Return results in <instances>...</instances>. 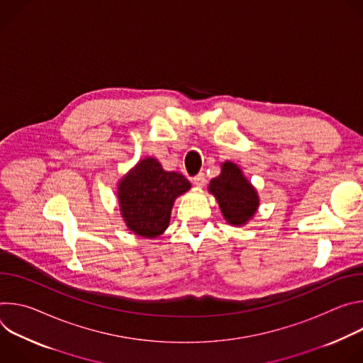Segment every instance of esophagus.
I'll list each match as a JSON object with an SVG mask.
<instances>
[{"label": "esophagus", "mask_w": 363, "mask_h": 363, "mask_svg": "<svg viewBox=\"0 0 363 363\" xmlns=\"http://www.w3.org/2000/svg\"><path fill=\"white\" fill-rule=\"evenodd\" d=\"M192 184L196 188H202L205 185V175L203 174H198L195 178H192Z\"/></svg>", "instance_id": "34e87169"}]
</instances>
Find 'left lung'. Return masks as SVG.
Masks as SVG:
<instances>
[{"label": "left lung", "instance_id": "obj_1", "mask_svg": "<svg viewBox=\"0 0 363 363\" xmlns=\"http://www.w3.org/2000/svg\"><path fill=\"white\" fill-rule=\"evenodd\" d=\"M208 192L216 196L224 220L233 227L245 225L260 206L257 189L242 169L231 161L221 164V172L211 179Z\"/></svg>", "mask_w": 363, "mask_h": 363}]
</instances>
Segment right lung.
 <instances>
[{"label":"right lung","instance_id":"add662e5","mask_svg":"<svg viewBox=\"0 0 363 363\" xmlns=\"http://www.w3.org/2000/svg\"><path fill=\"white\" fill-rule=\"evenodd\" d=\"M189 189L184 175L165 171L157 158L140 160L118 182V202L128 230L147 240L162 235L175 199Z\"/></svg>","mask_w":363,"mask_h":363}]
</instances>
